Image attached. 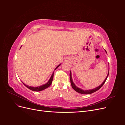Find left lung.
<instances>
[{"mask_svg":"<svg viewBox=\"0 0 125 125\" xmlns=\"http://www.w3.org/2000/svg\"><path fill=\"white\" fill-rule=\"evenodd\" d=\"M106 52V51H105ZM107 53V52H106ZM108 74H109V71H108V74L107 75L106 78H105V79L104 80V81H103V82L98 87H96V88L95 89H92V90H82L80 88H78V87L75 85L74 84V83H73V79H72V77H71V72L70 71V82H71V86L72 88H73L75 91L79 93H81V94H91V93H93L94 92H96V91H97L98 90H99L101 87L103 85V84L105 83V82L106 81V79L108 76Z\"/></svg>","mask_w":125,"mask_h":125,"instance_id":"8db88e82","label":"left lung"}]
</instances>
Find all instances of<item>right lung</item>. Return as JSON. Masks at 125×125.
Wrapping results in <instances>:
<instances>
[{"label": "right lung", "instance_id": "add662e5", "mask_svg": "<svg viewBox=\"0 0 125 125\" xmlns=\"http://www.w3.org/2000/svg\"><path fill=\"white\" fill-rule=\"evenodd\" d=\"M60 65V64L55 69H56L57 68H58ZM53 77H54V73H52V76H51V78L50 79V80H48V81L46 83V84H43V85H41V86H37V87H32V86H28V85H26V84H25L24 83H23V84L26 87V88H28V89H30L31 90L33 91H41L44 90H45V89H46V88H48V87L51 85L52 83V80H53Z\"/></svg>", "mask_w": 125, "mask_h": 125}]
</instances>
